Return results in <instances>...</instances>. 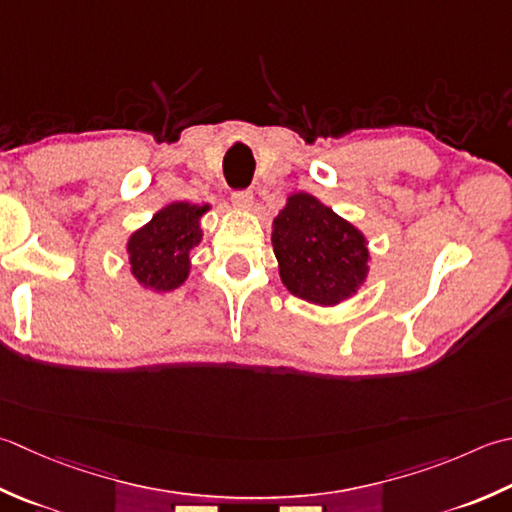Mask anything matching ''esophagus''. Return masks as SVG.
<instances>
[{"label":"esophagus","instance_id":"esophagus-1","mask_svg":"<svg viewBox=\"0 0 512 512\" xmlns=\"http://www.w3.org/2000/svg\"><path fill=\"white\" fill-rule=\"evenodd\" d=\"M230 199H233V206L239 210H248L253 206V193H250V190H237Z\"/></svg>","mask_w":512,"mask_h":512}]
</instances>
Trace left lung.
I'll return each mask as SVG.
<instances>
[{"label": "left lung", "instance_id": "8db88e82", "mask_svg": "<svg viewBox=\"0 0 512 512\" xmlns=\"http://www.w3.org/2000/svg\"><path fill=\"white\" fill-rule=\"evenodd\" d=\"M270 242L288 293L333 308L366 284L368 239L310 193H293L273 219Z\"/></svg>", "mask_w": 512, "mask_h": 512}]
</instances>
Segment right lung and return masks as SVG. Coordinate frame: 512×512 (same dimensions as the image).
Segmentation results:
<instances>
[{
  "label": "right lung",
  "instance_id": "right-lung-1",
  "mask_svg": "<svg viewBox=\"0 0 512 512\" xmlns=\"http://www.w3.org/2000/svg\"><path fill=\"white\" fill-rule=\"evenodd\" d=\"M210 204L170 202L150 217L142 228L130 233L126 242L128 270L153 293H170L190 275L193 248L202 244V217Z\"/></svg>",
  "mask_w": 512,
  "mask_h": 512
}]
</instances>
